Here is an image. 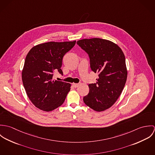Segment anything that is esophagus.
<instances>
[{
    "label": "esophagus",
    "instance_id": "34e87169",
    "mask_svg": "<svg viewBox=\"0 0 155 155\" xmlns=\"http://www.w3.org/2000/svg\"><path fill=\"white\" fill-rule=\"evenodd\" d=\"M79 85V84H75V83H74V84H73V87H74V88H77V87H78V86Z\"/></svg>",
    "mask_w": 155,
    "mask_h": 155
}]
</instances>
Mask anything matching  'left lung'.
I'll return each mask as SVG.
<instances>
[{"mask_svg": "<svg viewBox=\"0 0 155 155\" xmlns=\"http://www.w3.org/2000/svg\"><path fill=\"white\" fill-rule=\"evenodd\" d=\"M77 44L88 54L91 70L98 74L96 82L89 84V92L84 101L95 111L105 110L116 101L125 87L127 70L124 54L117 45L100 38L82 39Z\"/></svg>", "mask_w": 155, "mask_h": 155, "instance_id": "left-lung-1", "label": "left lung"}]
</instances>
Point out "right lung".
Wrapping results in <instances>:
<instances>
[{
  "label": "right lung",
  "mask_w": 155,
  "mask_h": 155,
  "mask_svg": "<svg viewBox=\"0 0 155 155\" xmlns=\"http://www.w3.org/2000/svg\"><path fill=\"white\" fill-rule=\"evenodd\" d=\"M76 44L73 42H49L33 47L27 54L22 71L27 95L38 109L50 111L65 101L71 84L52 80L54 72L61 69L63 58Z\"/></svg>",
  "instance_id": "add662e5"
}]
</instances>
